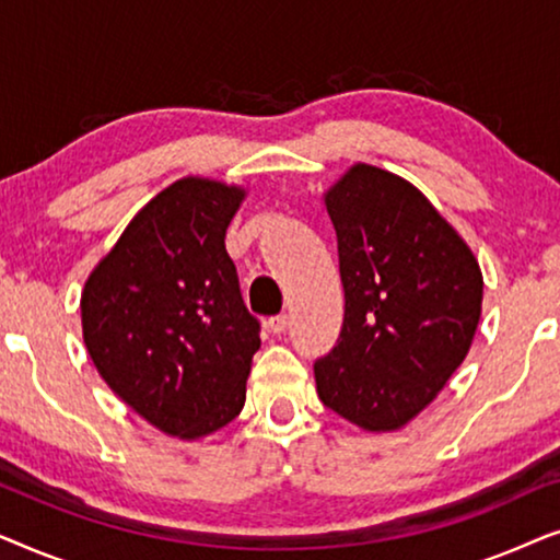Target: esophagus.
<instances>
[{
	"mask_svg": "<svg viewBox=\"0 0 560 560\" xmlns=\"http://www.w3.org/2000/svg\"><path fill=\"white\" fill-rule=\"evenodd\" d=\"M267 328H270L272 334H285L290 328V316L288 313H280V316H272L267 320Z\"/></svg>",
	"mask_w": 560,
	"mask_h": 560,
	"instance_id": "esophagus-1",
	"label": "esophagus"
}]
</instances>
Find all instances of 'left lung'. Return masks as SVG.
<instances>
[{"label":"left lung","mask_w":560,"mask_h":560,"mask_svg":"<svg viewBox=\"0 0 560 560\" xmlns=\"http://www.w3.org/2000/svg\"><path fill=\"white\" fill-rule=\"evenodd\" d=\"M339 244L343 326L313 364L320 402L370 433L400 431L469 354L477 257L400 175L357 163L324 194Z\"/></svg>","instance_id":"left-lung-1"}]
</instances>
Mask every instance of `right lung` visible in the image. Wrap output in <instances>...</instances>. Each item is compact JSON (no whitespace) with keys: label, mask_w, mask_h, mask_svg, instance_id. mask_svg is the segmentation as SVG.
Here are the masks:
<instances>
[{"label":"right lung","mask_w":560,"mask_h":560,"mask_svg":"<svg viewBox=\"0 0 560 560\" xmlns=\"http://www.w3.org/2000/svg\"><path fill=\"white\" fill-rule=\"evenodd\" d=\"M242 186L188 175L142 206L91 270L81 326L102 380L137 416L183 441L240 416L259 320L226 255Z\"/></svg>","instance_id":"right-lung-1"}]
</instances>
